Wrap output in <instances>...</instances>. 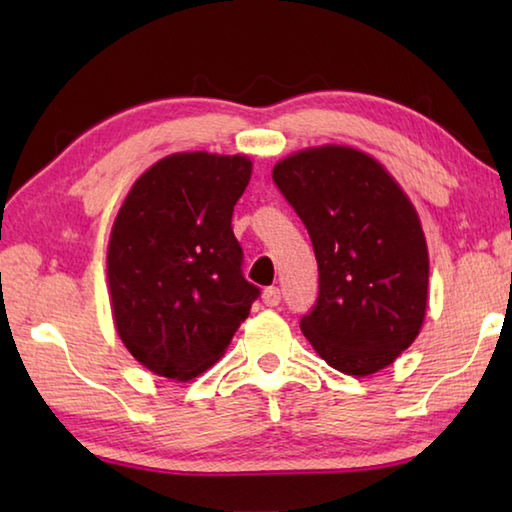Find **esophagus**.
Masks as SVG:
<instances>
[{"instance_id":"34e87169","label":"esophagus","mask_w":512,"mask_h":512,"mask_svg":"<svg viewBox=\"0 0 512 512\" xmlns=\"http://www.w3.org/2000/svg\"><path fill=\"white\" fill-rule=\"evenodd\" d=\"M264 303L268 308H275V306H279L281 303V290L277 288V286H270V288H266L264 290Z\"/></svg>"}]
</instances>
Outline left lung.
I'll return each instance as SVG.
<instances>
[{"label": "left lung", "mask_w": 512, "mask_h": 512, "mask_svg": "<svg viewBox=\"0 0 512 512\" xmlns=\"http://www.w3.org/2000/svg\"><path fill=\"white\" fill-rule=\"evenodd\" d=\"M319 264V297L301 330L330 367L367 376L416 339L429 255L418 213L380 162L352 147L299 151L273 169Z\"/></svg>", "instance_id": "8db88e82"}]
</instances>
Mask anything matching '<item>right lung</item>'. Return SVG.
I'll list each match as a JSON object with an SVG mask.
<instances>
[{
	"mask_svg": "<svg viewBox=\"0 0 512 512\" xmlns=\"http://www.w3.org/2000/svg\"><path fill=\"white\" fill-rule=\"evenodd\" d=\"M250 169L244 156H167L136 180L116 215L107 248L116 330L154 374H202L262 295L242 273L231 226Z\"/></svg>",
	"mask_w": 512,
	"mask_h": 512,
	"instance_id": "1",
	"label": "right lung"
}]
</instances>
